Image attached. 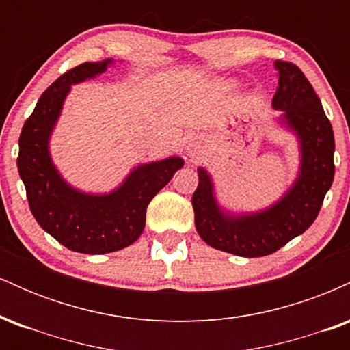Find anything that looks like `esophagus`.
Masks as SVG:
<instances>
[{"mask_svg":"<svg viewBox=\"0 0 350 350\" xmlns=\"http://www.w3.org/2000/svg\"><path fill=\"white\" fill-rule=\"evenodd\" d=\"M189 152H191V156H194V150H192V146L189 148Z\"/></svg>","mask_w":350,"mask_h":350,"instance_id":"obj_1","label":"esophagus"}]
</instances>
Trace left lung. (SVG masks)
<instances>
[{
    "instance_id": "1",
    "label": "left lung",
    "mask_w": 350,
    "mask_h": 350,
    "mask_svg": "<svg viewBox=\"0 0 350 350\" xmlns=\"http://www.w3.org/2000/svg\"><path fill=\"white\" fill-rule=\"evenodd\" d=\"M278 90L275 110L281 123L299 138L301 166L290 191L262 212L228 215L217 204L208 172L199 167V184L192 194L194 222L200 239L211 247L239 256H265L306 232L319 214L334 179V133L321 100L298 66L276 60Z\"/></svg>"
}]
</instances>
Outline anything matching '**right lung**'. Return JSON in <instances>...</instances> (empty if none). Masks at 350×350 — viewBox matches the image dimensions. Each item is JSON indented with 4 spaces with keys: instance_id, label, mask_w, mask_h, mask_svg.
Instances as JSON below:
<instances>
[{
    "instance_id": "add662e5",
    "label": "right lung",
    "mask_w": 350,
    "mask_h": 350,
    "mask_svg": "<svg viewBox=\"0 0 350 350\" xmlns=\"http://www.w3.org/2000/svg\"><path fill=\"white\" fill-rule=\"evenodd\" d=\"M113 62H83L60 75L39 98L19 136L18 171L34 219L72 252L100 255L122 250L142 235L146 207L184 166L183 158L142 164L110 194H85L60 178L49 154V138L72 83L102 74Z\"/></svg>"
}]
</instances>
